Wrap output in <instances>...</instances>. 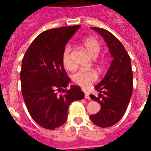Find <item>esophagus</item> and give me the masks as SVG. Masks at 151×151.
I'll return each mask as SVG.
<instances>
[{
  "instance_id": "obj_1",
  "label": "esophagus",
  "mask_w": 151,
  "mask_h": 151,
  "mask_svg": "<svg viewBox=\"0 0 151 151\" xmlns=\"http://www.w3.org/2000/svg\"><path fill=\"white\" fill-rule=\"evenodd\" d=\"M85 98H86V99H88V100H90L91 99L90 97H89L88 93V92H86V91L85 92Z\"/></svg>"
}]
</instances>
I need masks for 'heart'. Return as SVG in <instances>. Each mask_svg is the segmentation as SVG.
I'll use <instances>...</instances> for the list:
<instances>
[{
    "mask_svg": "<svg viewBox=\"0 0 151 151\" xmlns=\"http://www.w3.org/2000/svg\"><path fill=\"white\" fill-rule=\"evenodd\" d=\"M84 47H85L86 51L93 58H96L98 56L100 51H101V46L98 40L94 38H89L85 40L83 42ZM62 62L63 66L66 69L69 71H72L75 69V65L72 59V52L71 47L69 46H66L63 50L62 55ZM100 66L102 67L104 64V60L101 59L98 61ZM97 73L94 69L91 70H80L75 73L73 76V82L80 87L86 88L89 87L92 84L97 82Z\"/></svg>",
    "mask_w": 151,
    "mask_h": 151,
    "instance_id": "b5f03b06",
    "label": "heart"
}]
</instances>
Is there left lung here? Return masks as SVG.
I'll return each mask as SVG.
<instances>
[{
	"instance_id": "8db88e82",
	"label": "left lung",
	"mask_w": 151,
	"mask_h": 151,
	"mask_svg": "<svg viewBox=\"0 0 151 151\" xmlns=\"http://www.w3.org/2000/svg\"><path fill=\"white\" fill-rule=\"evenodd\" d=\"M91 28L104 38L113 57L105 77L94 87L99 95H90L101 106L98 113L90 116L91 120L99 127L107 128L120 120L129 106L133 90L131 59L122 44L111 32L101 28Z\"/></svg>"
}]
</instances>
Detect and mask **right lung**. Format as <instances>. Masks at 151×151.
<instances>
[{"label": "right lung", "instance_id": "add662e5", "mask_svg": "<svg viewBox=\"0 0 151 151\" xmlns=\"http://www.w3.org/2000/svg\"><path fill=\"white\" fill-rule=\"evenodd\" d=\"M79 27L77 25L45 31L36 37L22 58V97L31 116L46 129L54 130L63 125L70 104L85 97L78 85L62 89L70 81L62 62L63 52Z\"/></svg>", "mask_w": 151, "mask_h": 151}]
</instances>
